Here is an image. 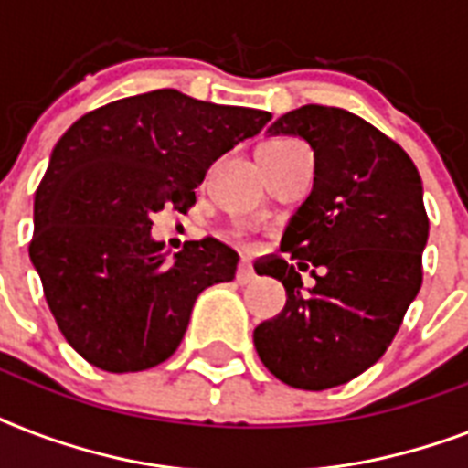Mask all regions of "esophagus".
Returning <instances> with one entry per match:
<instances>
[{
    "label": "esophagus",
    "mask_w": 468,
    "mask_h": 468,
    "mask_svg": "<svg viewBox=\"0 0 468 468\" xmlns=\"http://www.w3.org/2000/svg\"><path fill=\"white\" fill-rule=\"evenodd\" d=\"M238 282H240V284L255 282V270H252V264L240 262V267H238Z\"/></svg>",
    "instance_id": "obj_1"
}]
</instances>
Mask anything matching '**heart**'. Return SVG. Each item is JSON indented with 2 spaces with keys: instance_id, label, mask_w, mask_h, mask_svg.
Listing matches in <instances>:
<instances>
[{
  "instance_id": "b5f03b06",
  "label": "heart",
  "mask_w": 468,
  "mask_h": 468,
  "mask_svg": "<svg viewBox=\"0 0 468 468\" xmlns=\"http://www.w3.org/2000/svg\"><path fill=\"white\" fill-rule=\"evenodd\" d=\"M289 145H296V141H289V138H277V141L264 143L262 150H279V148H289Z\"/></svg>"
}]
</instances>
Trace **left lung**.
<instances>
[{
  "label": "left lung",
  "mask_w": 468,
  "mask_h": 468,
  "mask_svg": "<svg viewBox=\"0 0 468 468\" xmlns=\"http://www.w3.org/2000/svg\"><path fill=\"white\" fill-rule=\"evenodd\" d=\"M267 133L303 138L315 176L282 238L289 260L255 264L284 284L286 306L252 337L279 381L323 391L381 359L420 292L430 233L422 182L399 143L345 109L306 104ZM308 269L311 290L300 282Z\"/></svg>",
  "instance_id": "obj_1"
}]
</instances>
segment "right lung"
Listing matches in <instances>:
<instances>
[{
	"label": "right lung",
	"instance_id": "1",
	"mask_svg": "<svg viewBox=\"0 0 468 468\" xmlns=\"http://www.w3.org/2000/svg\"><path fill=\"white\" fill-rule=\"evenodd\" d=\"M270 119L155 90L94 109L65 131L33 198L28 255L77 355L112 374L175 355L198 293L233 282L240 257L204 238L169 260L150 235L153 213H186L206 169Z\"/></svg>",
	"mask_w": 468,
	"mask_h": 468
}]
</instances>
